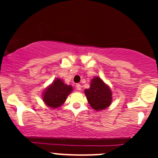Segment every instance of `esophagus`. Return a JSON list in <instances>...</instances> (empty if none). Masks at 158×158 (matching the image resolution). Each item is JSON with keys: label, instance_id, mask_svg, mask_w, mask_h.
I'll return each instance as SVG.
<instances>
[{"label": "esophagus", "instance_id": "obj_1", "mask_svg": "<svg viewBox=\"0 0 158 158\" xmlns=\"http://www.w3.org/2000/svg\"><path fill=\"white\" fill-rule=\"evenodd\" d=\"M76 89H77L78 91H81V89H82V85H81L80 84H76Z\"/></svg>", "mask_w": 158, "mask_h": 158}]
</instances>
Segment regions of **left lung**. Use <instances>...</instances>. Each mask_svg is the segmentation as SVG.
Here are the masks:
<instances>
[{
	"mask_svg": "<svg viewBox=\"0 0 158 158\" xmlns=\"http://www.w3.org/2000/svg\"><path fill=\"white\" fill-rule=\"evenodd\" d=\"M85 94L91 107L96 111L108 108L112 101L111 89L98 76L92 79L90 88L85 89Z\"/></svg>",
	"mask_w": 158,
	"mask_h": 158,
	"instance_id": "1",
	"label": "left lung"
}]
</instances>
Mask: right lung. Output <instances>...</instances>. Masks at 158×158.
Listing matches in <instances>:
<instances>
[{
  "label": "right lung",
  "instance_id": "obj_1",
  "mask_svg": "<svg viewBox=\"0 0 158 158\" xmlns=\"http://www.w3.org/2000/svg\"><path fill=\"white\" fill-rule=\"evenodd\" d=\"M73 91L71 85H67L60 79H56L52 84L45 90L43 95V100L52 109L60 107L67 98Z\"/></svg>",
  "mask_w": 158,
  "mask_h": 158
}]
</instances>
